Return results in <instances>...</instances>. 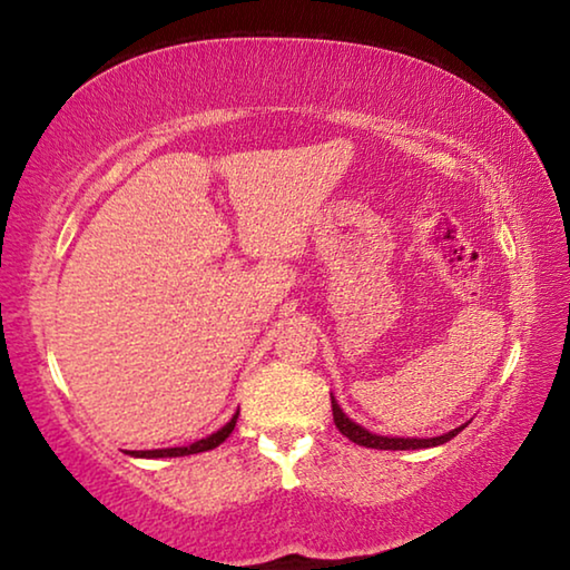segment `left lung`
Here are the masks:
<instances>
[{"instance_id": "obj_1", "label": "left lung", "mask_w": 570, "mask_h": 570, "mask_svg": "<svg viewBox=\"0 0 570 570\" xmlns=\"http://www.w3.org/2000/svg\"><path fill=\"white\" fill-rule=\"evenodd\" d=\"M332 414H334V424H336V428H340V432H342L344 438H350L352 442H356V445L374 448V450H422V448L445 445L448 440H452V438L458 435V432H462V430L468 428V422H465L458 430L445 432V435H440V438H428V440H417V438H384V435H374V432L364 430L362 424L352 422L342 412V407H340V404H336L334 397H332Z\"/></svg>"}]
</instances>
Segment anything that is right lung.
Segmentation results:
<instances>
[{
  "instance_id": "add662e5",
  "label": "right lung",
  "mask_w": 570,
  "mask_h": 570,
  "mask_svg": "<svg viewBox=\"0 0 570 570\" xmlns=\"http://www.w3.org/2000/svg\"><path fill=\"white\" fill-rule=\"evenodd\" d=\"M236 420H238V412L230 417V422H226L224 428H220L218 432H214V435H208L204 440L193 442V445L188 448H166V450H132L128 452V455L132 458H183V455H196V452H206V450H214L218 448L220 442H224L230 432H234L236 428Z\"/></svg>"
}]
</instances>
